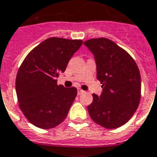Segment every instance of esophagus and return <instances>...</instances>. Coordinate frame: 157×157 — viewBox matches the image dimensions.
<instances>
[{
    "label": "esophagus",
    "mask_w": 157,
    "mask_h": 157,
    "mask_svg": "<svg viewBox=\"0 0 157 157\" xmlns=\"http://www.w3.org/2000/svg\"><path fill=\"white\" fill-rule=\"evenodd\" d=\"M77 93H78V95H82V94L85 93V91L83 90H82V89H78L77 90Z\"/></svg>",
    "instance_id": "obj_1"
}]
</instances>
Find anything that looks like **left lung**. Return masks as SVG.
<instances>
[{"mask_svg":"<svg viewBox=\"0 0 157 157\" xmlns=\"http://www.w3.org/2000/svg\"><path fill=\"white\" fill-rule=\"evenodd\" d=\"M95 56L97 79L102 93L93 94L88 105L90 118L106 129L125 125L138 108L140 101V74L128 52L107 38H93L84 42Z\"/></svg>","mask_w":157,"mask_h":157,"instance_id":"1","label":"left lung"}]
</instances>
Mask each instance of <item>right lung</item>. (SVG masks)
I'll use <instances>...</instances> for the list:
<instances>
[{
    "label": "right lung",
    "instance_id": "right-lung-1",
    "mask_svg": "<svg viewBox=\"0 0 157 157\" xmlns=\"http://www.w3.org/2000/svg\"><path fill=\"white\" fill-rule=\"evenodd\" d=\"M82 42L51 37L31 50L21 65L16 78L18 104L36 127L54 128L67 118L77 90L57 85L56 77L66 71Z\"/></svg>",
    "mask_w": 157,
    "mask_h": 157
}]
</instances>
